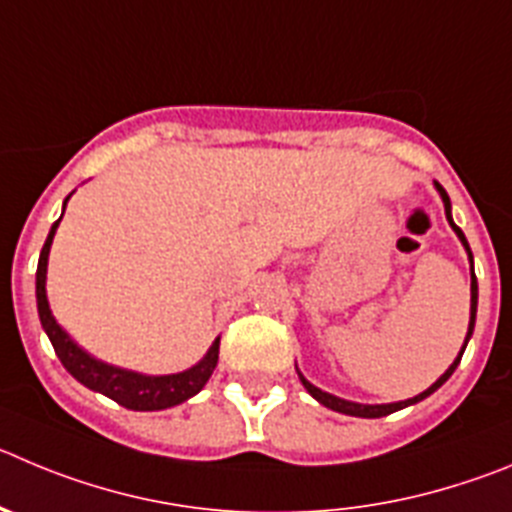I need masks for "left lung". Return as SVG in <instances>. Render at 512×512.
<instances>
[{
    "instance_id": "8db88e82",
    "label": "left lung",
    "mask_w": 512,
    "mask_h": 512,
    "mask_svg": "<svg viewBox=\"0 0 512 512\" xmlns=\"http://www.w3.org/2000/svg\"><path fill=\"white\" fill-rule=\"evenodd\" d=\"M434 187H437L439 190V195H442V203H444V213H447V220H449V225H452V231L457 233L459 236V241H462V246H464V251H467V256H470V264H472V251H470V243H467V238H464V233L459 231V225H454V220H452V203H449V195H447V190H444L442 185H439V182H434ZM472 299H470V327H467V337H464V345H462V350H459V355H457V360H454L452 365H449L447 368V373L442 375V378H439L437 383H431L429 388H426L424 393H419V396H414V398H406V401H398V403H355V401H345V398H337V396H332V393H325L322 391V388H317V386H312V383L307 381V378H304L302 373H299V381H302V386L307 388V393L312 398H317V401L322 403V406H327V409H332V411H340V414H348V416H360V419H381V416H388V414H393V411H398V409H406V406H411V403H419V401H424L426 396H431V393L437 391L439 386H444V383L449 381V375L454 373V368H457L459 365V360H462V353H464V348H467V342H470V337H472V330H475V317H477V276H475V269H472Z\"/></svg>"
}]
</instances>
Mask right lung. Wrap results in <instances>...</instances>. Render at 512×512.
<instances>
[{
	"label": "right lung",
	"mask_w": 512,
	"mask_h": 512,
	"mask_svg": "<svg viewBox=\"0 0 512 512\" xmlns=\"http://www.w3.org/2000/svg\"><path fill=\"white\" fill-rule=\"evenodd\" d=\"M70 195L65 198V205H68ZM60 215L53 223L48 233V241L40 251V261H37V281H35V294H37V312H40L42 330L48 332L50 342H53L55 355L60 358V363L65 365L75 381L83 383L91 391L103 393L109 396L111 401H116L119 406L131 411H162L170 409V406H177V403L187 401L195 393L203 391V386L208 383V378L213 375L215 365H218V348H220V337H215V342L210 345V350L205 353V358L200 360L198 365L182 370V373L172 375H142L134 373V370L116 368V365L101 363V360L91 358L86 350H81L70 340L68 332L55 322L53 312H50L48 294H45V276H48V256L50 246H53V236L58 231Z\"/></svg>",
	"instance_id": "right-lung-1"
}]
</instances>
